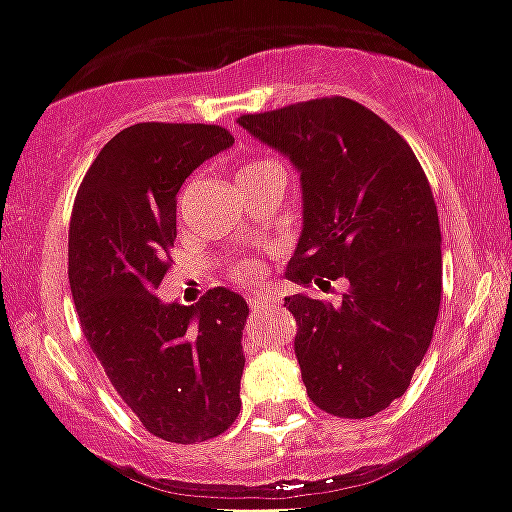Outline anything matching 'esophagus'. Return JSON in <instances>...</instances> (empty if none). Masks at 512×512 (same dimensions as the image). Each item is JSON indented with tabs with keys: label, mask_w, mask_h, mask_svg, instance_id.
<instances>
[{
	"label": "esophagus",
	"mask_w": 512,
	"mask_h": 512,
	"mask_svg": "<svg viewBox=\"0 0 512 512\" xmlns=\"http://www.w3.org/2000/svg\"><path fill=\"white\" fill-rule=\"evenodd\" d=\"M247 302H250L252 309H262L267 304V297H262V294H250V297H247Z\"/></svg>",
	"instance_id": "esophagus-1"
}]
</instances>
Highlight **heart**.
<instances>
[{
  "mask_svg": "<svg viewBox=\"0 0 512 512\" xmlns=\"http://www.w3.org/2000/svg\"><path fill=\"white\" fill-rule=\"evenodd\" d=\"M257 163H265V160H255V163H247L242 170L252 168V165H257ZM232 275H235V280H240V282H252L257 275H260V267H257L255 262H242V265H237L235 270H232Z\"/></svg>",
  "mask_w": 512,
  "mask_h": 512,
  "instance_id": "1",
  "label": "heart"
}]
</instances>
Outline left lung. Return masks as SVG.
<instances>
[{
    "instance_id": "obj_1",
    "label": "left lung",
    "mask_w": 512,
    "mask_h": 512,
    "mask_svg": "<svg viewBox=\"0 0 512 512\" xmlns=\"http://www.w3.org/2000/svg\"><path fill=\"white\" fill-rule=\"evenodd\" d=\"M292 160L302 232L287 280L349 285L342 302L285 297L302 381L339 418H369L406 394L441 304V227L409 143L361 103L312 98L237 118Z\"/></svg>"
}]
</instances>
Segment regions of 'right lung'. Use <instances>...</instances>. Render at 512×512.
I'll return each instance as SVG.
<instances>
[{
	"mask_svg": "<svg viewBox=\"0 0 512 512\" xmlns=\"http://www.w3.org/2000/svg\"><path fill=\"white\" fill-rule=\"evenodd\" d=\"M235 138L205 123H136L101 148L69 227V285L91 352L153 436L200 443L240 414L247 302L215 287L193 307L160 302L178 190Z\"/></svg>",
	"mask_w": 512,
	"mask_h": 512,
	"instance_id": "1",
	"label": "right lung"
}]
</instances>
